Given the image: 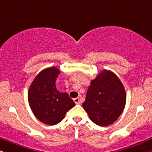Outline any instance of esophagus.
Segmentation results:
<instances>
[{
  "mask_svg": "<svg viewBox=\"0 0 152 152\" xmlns=\"http://www.w3.org/2000/svg\"><path fill=\"white\" fill-rule=\"evenodd\" d=\"M74 102H75V104H80V98L79 97H76L74 99Z\"/></svg>",
  "mask_w": 152,
  "mask_h": 152,
  "instance_id": "1",
  "label": "esophagus"
}]
</instances>
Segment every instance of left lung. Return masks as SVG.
Masks as SVG:
<instances>
[{
	"mask_svg": "<svg viewBox=\"0 0 152 152\" xmlns=\"http://www.w3.org/2000/svg\"><path fill=\"white\" fill-rule=\"evenodd\" d=\"M126 92L118 77L104 70L91 82L83 107L91 120L106 126L115 122L124 108Z\"/></svg>",
	"mask_w": 152,
	"mask_h": 152,
	"instance_id": "8db88e82",
	"label": "left lung"
}]
</instances>
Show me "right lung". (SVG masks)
Returning a JSON list of instances; mask_svg holds the SVG:
<instances>
[{
  "label": "right lung",
  "instance_id": "right-lung-1",
  "mask_svg": "<svg viewBox=\"0 0 152 152\" xmlns=\"http://www.w3.org/2000/svg\"><path fill=\"white\" fill-rule=\"evenodd\" d=\"M60 71L56 67L46 69L35 77L28 90V102L35 116L44 124L55 125L64 118L75 103L67 93L56 87Z\"/></svg>",
  "mask_w": 152,
  "mask_h": 152
}]
</instances>
